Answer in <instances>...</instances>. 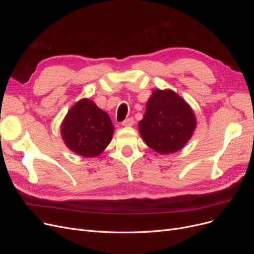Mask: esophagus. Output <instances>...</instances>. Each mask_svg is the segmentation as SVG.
<instances>
[{"label":"esophagus","mask_w":254,"mask_h":254,"mask_svg":"<svg viewBox=\"0 0 254 254\" xmlns=\"http://www.w3.org/2000/svg\"><path fill=\"white\" fill-rule=\"evenodd\" d=\"M133 123H134V121H133L132 118H128L125 121L122 122V125L123 126H126V127H129V126H132Z\"/></svg>","instance_id":"esophagus-1"}]
</instances>
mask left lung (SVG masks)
<instances>
[{
    "label": "left lung",
    "instance_id": "left-lung-1",
    "mask_svg": "<svg viewBox=\"0 0 254 254\" xmlns=\"http://www.w3.org/2000/svg\"><path fill=\"white\" fill-rule=\"evenodd\" d=\"M196 127L190 107L172 90H156L146 104L144 118L139 123L145 143L159 153L181 149Z\"/></svg>",
    "mask_w": 254,
    "mask_h": 254
}]
</instances>
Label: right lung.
Returning a JSON list of instances; mask_svg holds the SVG:
<instances>
[{"mask_svg":"<svg viewBox=\"0 0 254 254\" xmlns=\"http://www.w3.org/2000/svg\"><path fill=\"white\" fill-rule=\"evenodd\" d=\"M114 126L109 115L89 99H81L67 112L61 134L71 150L82 157H95L111 142Z\"/></svg>","mask_w":254,"mask_h":254,"instance_id":"right-lung-1","label":"right lung"}]
</instances>
